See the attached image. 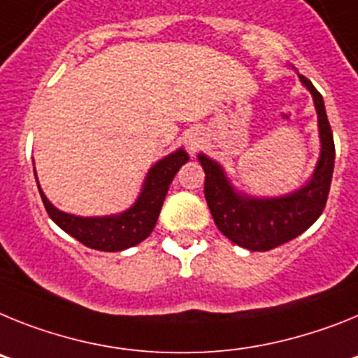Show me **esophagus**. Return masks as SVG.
I'll list each match as a JSON object with an SVG mask.
<instances>
[{
    "instance_id": "esophagus-1",
    "label": "esophagus",
    "mask_w": 358,
    "mask_h": 358,
    "mask_svg": "<svg viewBox=\"0 0 358 358\" xmlns=\"http://www.w3.org/2000/svg\"><path fill=\"white\" fill-rule=\"evenodd\" d=\"M187 148L191 149V151H194V149L200 148V141H196V138H189L187 142Z\"/></svg>"
}]
</instances>
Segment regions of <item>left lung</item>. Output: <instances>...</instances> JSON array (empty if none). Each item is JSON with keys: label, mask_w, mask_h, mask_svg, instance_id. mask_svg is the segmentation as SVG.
I'll list each match as a JSON object with an SVG mask.
<instances>
[{"label": "left lung", "mask_w": 358, "mask_h": 358, "mask_svg": "<svg viewBox=\"0 0 358 358\" xmlns=\"http://www.w3.org/2000/svg\"><path fill=\"white\" fill-rule=\"evenodd\" d=\"M308 92L319 119L321 155L312 178L297 191L275 198H252L241 194L227 178L223 167L205 155H198L205 171V200L214 223L223 236L239 247L265 252L303 234L317 222L328 200L335 164L334 133L326 117L322 95L304 76H299Z\"/></svg>", "instance_id": "left-lung-1"}]
</instances>
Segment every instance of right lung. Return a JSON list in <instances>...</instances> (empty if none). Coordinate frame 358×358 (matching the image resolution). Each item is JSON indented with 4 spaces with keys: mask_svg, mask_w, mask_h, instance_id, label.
<instances>
[{
    "mask_svg": "<svg viewBox=\"0 0 358 358\" xmlns=\"http://www.w3.org/2000/svg\"><path fill=\"white\" fill-rule=\"evenodd\" d=\"M187 160L189 155L183 149H178L175 153L158 160L145 176L141 196L136 198L129 209L120 214H113V216L83 217L63 213L50 203L39 185L37 187H39V194H41L48 216L71 238H76L77 241L95 250L119 252L124 248L135 247L153 232L162 205L166 200L167 189L180 167Z\"/></svg>",
    "mask_w": 358,
    "mask_h": 358,
    "instance_id": "1",
    "label": "right lung"
}]
</instances>
